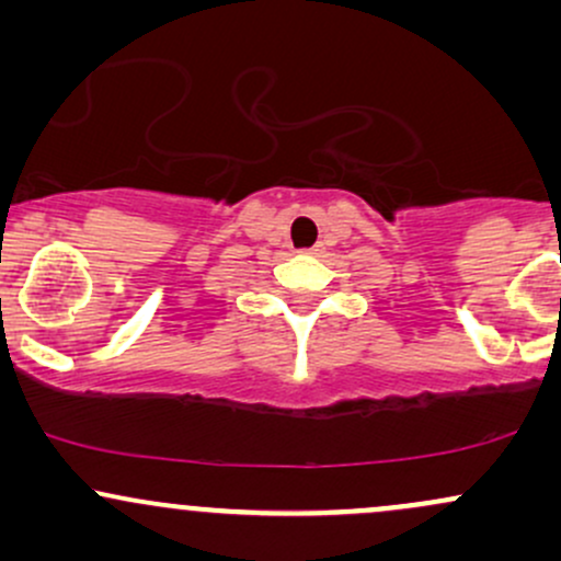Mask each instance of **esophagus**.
I'll return each instance as SVG.
<instances>
[{
  "mask_svg": "<svg viewBox=\"0 0 561 561\" xmlns=\"http://www.w3.org/2000/svg\"><path fill=\"white\" fill-rule=\"evenodd\" d=\"M306 253H317V248H311V250H306Z\"/></svg>",
  "mask_w": 561,
  "mask_h": 561,
  "instance_id": "1",
  "label": "esophagus"
}]
</instances>
